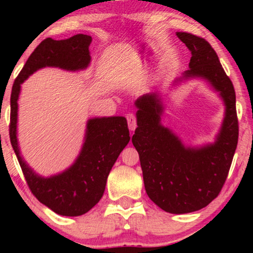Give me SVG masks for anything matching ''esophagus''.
Instances as JSON below:
<instances>
[{"mask_svg":"<svg viewBox=\"0 0 253 253\" xmlns=\"http://www.w3.org/2000/svg\"><path fill=\"white\" fill-rule=\"evenodd\" d=\"M127 126H129L130 130H134L137 127V117L134 114H127L126 115Z\"/></svg>","mask_w":253,"mask_h":253,"instance_id":"esophagus-1","label":"esophagus"}]
</instances>
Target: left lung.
<instances>
[{
    "instance_id": "obj_1",
    "label": "left lung",
    "mask_w": 253,
    "mask_h": 253,
    "mask_svg": "<svg viewBox=\"0 0 253 253\" xmlns=\"http://www.w3.org/2000/svg\"><path fill=\"white\" fill-rule=\"evenodd\" d=\"M177 37L191 51L185 78L206 79L222 96L226 116L213 145L193 150L160 124L162 106L155 94L136 101L137 126L132 144L139 153L145 190L166 212L184 214L204 209L222 190L238 141L236 94L230 78L209 41L188 32Z\"/></svg>"
}]
</instances>
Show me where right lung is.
<instances>
[{
    "label": "right lung",
    "instance_id": "add662e5",
    "mask_svg": "<svg viewBox=\"0 0 253 253\" xmlns=\"http://www.w3.org/2000/svg\"><path fill=\"white\" fill-rule=\"evenodd\" d=\"M91 41L92 38L86 34H77L67 40L44 39L27 58L13 83L10 96V141L27 186L41 204L65 216L83 215L101 199L110 169L130 140L126 117L89 120L85 144L77 161L62 174L42 178L34 174L19 155L16 137L17 100L20 84L38 69L58 67L79 70L87 67L91 60L88 51Z\"/></svg>",
    "mask_w": 253,
    "mask_h": 253
}]
</instances>
